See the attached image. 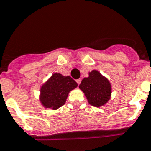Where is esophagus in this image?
I'll return each mask as SVG.
<instances>
[{
  "label": "esophagus",
  "instance_id": "1",
  "mask_svg": "<svg viewBox=\"0 0 151 151\" xmlns=\"http://www.w3.org/2000/svg\"><path fill=\"white\" fill-rule=\"evenodd\" d=\"M76 83H78V85H79V84H80V83H81V79H76Z\"/></svg>",
  "mask_w": 151,
  "mask_h": 151
}]
</instances>
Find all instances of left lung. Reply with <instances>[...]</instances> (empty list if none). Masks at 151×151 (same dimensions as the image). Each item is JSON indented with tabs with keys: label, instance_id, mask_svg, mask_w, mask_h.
I'll use <instances>...</instances> for the list:
<instances>
[{
	"label": "left lung",
	"instance_id": "obj_1",
	"mask_svg": "<svg viewBox=\"0 0 151 151\" xmlns=\"http://www.w3.org/2000/svg\"><path fill=\"white\" fill-rule=\"evenodd\" d=\"M79 88L84 93L90 105L100 108L108 103L111 96V85L97 70L89 72V76L82 80Z\"/></svg>",
	"mask_w": 151,
	"mask_h": 151
}]
</instances>
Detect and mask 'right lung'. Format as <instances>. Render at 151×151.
<instances>
[{
    "instance_id": "right-lung-1",
    "label": "right lung",
    "mask_w": 151,
    "mask_h": 151,
    "mask_svg": "<svg viewBox=\"0 0 151 151\" xmlns=\"http://www.w3.org/2000/svg\"><path fill=\"white\" fill-rule=\"evenodd\" d=\"M77 86L76 82L70 76L54 73L41 86L40 101L44 108L58 109L65 104L70 91Z\"/></svg>"
}]
</instances>
